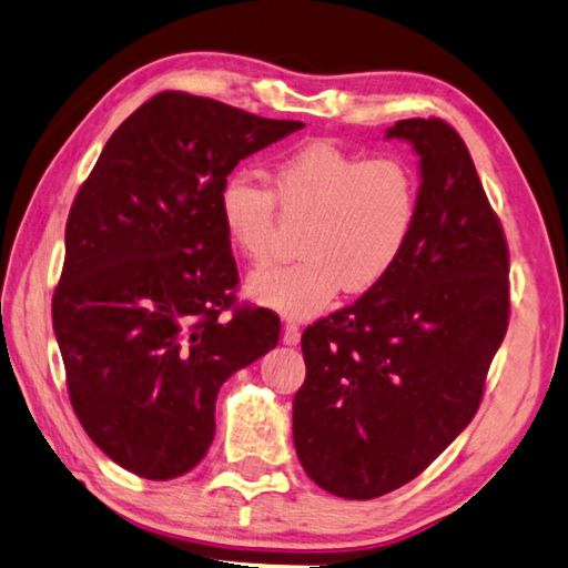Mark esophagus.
<instances>
[{"label":"esophagus","mask_w":568,"mask_h":568,"mask_svg":"<svg viewBox=\"0 0 568 568\" xmlns=\"http://www.w3.org/2000/svg\"><path fill=\"white\" fill-rule=\"evenodd\" d=\"M301 333H303L301 323H295V320H287L285 327H283V343L285 345H297V343H301Z\"/></svg>","instance_id":"1"}]
</instances>
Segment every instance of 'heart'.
I'll return each instance as SVG.
<instances>
[{"label":"heart","instance_id":"heart-1","mask_svg":"<svg viewBox=\"0 0 568 568\" xmlns=\"http://www.w3.org/2000/svg\"><path fill=\"white\" fill-rule=\"evenodd\" d=\"M221 221L235 251L253 265L273 257L277 209L305 219L295 263L255 273L248 293L287 317H311L335 295L385 281L417 231L422 181L399 153L347 151L313 141L277 159L271 189L235 173L221 189Z\"/></svg>","mask_w":568,"mask_h":568}]
</instances>
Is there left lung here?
Here are the masks:
<instances>
[{"instance_id": "8db88e82", "label": "left lung", "mask_w": 568, "mask_h": 568, "mask_svg": "<svg viewBox=\"0 0 568 568\" xmlns=\"http://www.w3.org/2000/svg\"><path fill=\"white\" fill-rule=\"evenodd\" d=\"M419 153L405 255L357 303L303 333L293 439L317 487L375 499L425 471L469 425L509 327V245L467 143L442 119L387 131Z\"/></svg>"}]
</instances>
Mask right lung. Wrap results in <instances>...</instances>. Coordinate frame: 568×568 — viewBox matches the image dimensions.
I'll return each mask as SVG.
<instances>
[{"label":"right lung","mask_w":568,"mask_h":568,"mask_svg":"<svg viewBox=\"0 0 568 568\" xmlns=\"http://www.w3.org/2000/svg\"><path fill=\"white\" fill-rule=\"evenodd\" d=\"M301 121L161 91L111 133L67 221L51 297L81 427L123 469L176 479L209 452L215 397L277 345L281 317L243 305L221 189Z\"/></svg>","instance_id":"1"}]
</instances>
